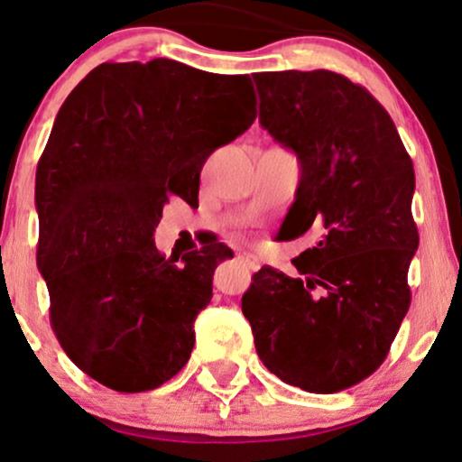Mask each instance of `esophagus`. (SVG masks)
<instances>
[{"instance_id": "34e87169", "label": "esophagus", "mask_w": 462, "mask_h": 462, "mask_svg": "<svg viewBox=\"0 0 462 462\" xmlns=\"http://www.w3.org/2000/svg\"><path fill=\"white\" fill-rule=\"evenodd\" d=\"M236 260L241 262V263H245V266L251 268V270H257V268H260V260H257V257H255V255H251V254H238V255H236Z\"/></svg>"}]
</instances>
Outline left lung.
<instances>
[{"instance_id":"left-lung-1","label":"left lung","mask_w":462,"mask_h":462,"mask_svg":"<svg viewBox=\"0 0 462 462\" xmlns=\"http://www.w3.org/2000/svg\"><path fill=\"white\" fill-rule=\"evenodd\" d=\"M260 122L302 167L281 235L319 232L293 260L263 266L243 295L262 364L282 383L337 393L383 365L410 309L414 164L367 88L328 69L254 73Z\"/></svg>"}]
</instances>
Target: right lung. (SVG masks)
I'll use <instances>...</instances> for the list:
<instances>
[{
  "label": "right lung",
  "instance_id": "obj_1",
  "mask_svg": "<svg viewBox=\"0 0 462 462\" xmlns=\"http://www.w3.org/2000/svg\"><path fill=\"white\" fill-rule=\"evenodd\" d=\"M249 76L171 59L103 63L65 98L35 173L38 266L51 325L86 376L120 393L158 389L188 364L213 298L221 243L167 257L164 205H199L200 171L255 120Z\"/></svg>",
  "mask_w": 462,
  "mask_h": 462
}]
</instances>
